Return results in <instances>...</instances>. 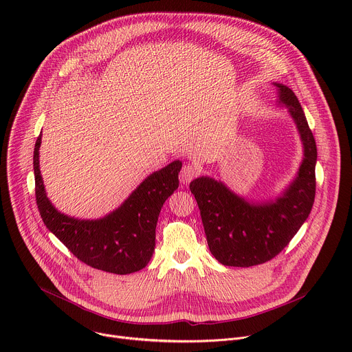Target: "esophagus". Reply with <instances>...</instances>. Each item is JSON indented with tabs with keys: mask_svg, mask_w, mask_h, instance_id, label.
Listing matches in <instances>:
<instances>
[{
	"mask_svg": "<svg viewBox=\"0 0 352 352\" xmlns=\"http://www.w3.org/2000/svg\"><path fill=\"white\" fill-rule=\"evenodd\" d=\"M199 174V167L193 163H188L182 167L181 174H179V179L182 184H189L192 179H195Z\"/></svg>",
	"mask_w": 352,
	"mask_h": 352,
	"instance_id": "1",
	"label": "esophagus"
}]
</instances>
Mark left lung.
<instances>
[{"mask_svg":"<svg viewBox=\"0 0 352 352\" xmlns=\"http://www.w3.org/2000/svg\"><path fill=\"white\" fill-rule=\"evenodd\" d=\"M276 86L305 148L298 177L285 193L276 202L250 205L212 178L200 177L189 185L210 252L224 266L250 267L276 258L308 219L315 202L318 150L314 133L295 93L281 83Z\"/></svg>","mask_w":352,"mask_h":352,"instance_id":"obj_1","label":"left lung"}]
</instances>
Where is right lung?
Returning <instances> with one entry per match:
<instances>
[{
    "mask_svg": "<svg viewBox=\"0 0 352 352\" xmlns=\"http://www.w3.org/2000/svg\"><path fill=\"white\" fill-rule=\"evenodd\" d=\"M38 135L34 153V192L40 216L52 231L80 262L116 274H129L146 267L156 246V226L160 210L178 188L182 163L173 162L148 175L124 205L100 220H76L61 214L45 196L38 168Z\"/></svg>",
    "mask_w": 352,
    "mask_h": 352,
    "instance_id": "obj_1",
    "label": "right lung"
}]
</instances>
